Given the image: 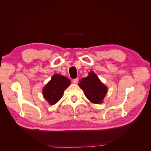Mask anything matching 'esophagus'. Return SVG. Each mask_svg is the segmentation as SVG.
I'll use <instances>...</instances> for the list:
<instances>
[{
  "label": "esophagus",
  "instance_id": "1",
  "mask_svg": "<svg viewBox=\"0 0 151 151\" xmlns=\"http://www.w3.org/2000/svg\"><path fill=\"white\" fill-rule=\"evenodd\" d=\"M72 82H73V84H77L78 82V78H75V79H73V81H72Z\"/></svg>",
  "mask_w": 151,
  "mask_h": 151
}]
</instances>
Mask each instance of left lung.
Returning <instances> with one entry per match:
<instances>
[{
	"instance_id": "1",
	"label": "left lung",
	"mask_w": 151,
	"mask_h": 151,
	"mask_svg": "<svg viewBox=\"0 0 151 151\" xmlns=\"http://www.w3.org/2000/svg\"><path fill=\"white\" fill-rule=\"evenodd\" d=\"M78 86L84 90L86 97L95 104L101 103L108 91L106 86L93 71L89 72L87 77L82 78Z\"/></svg>"
}]
</instances>
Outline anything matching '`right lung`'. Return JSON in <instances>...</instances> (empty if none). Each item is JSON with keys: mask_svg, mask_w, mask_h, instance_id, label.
<instances>
[{"mask_svg": "<svg viewBox=\"0 0 151 151\" xmlns=\"http://www.w3.org/2000/svg\"><path fill=\"white\" fill-rule=\"evenodd\" d=\"M70 83L68 78L55 74L43 89L44 98L50 104H55L62 98L64 90L69 87Z\"/></svg>", "mask_w": 151, "mask_h": 151, "instance_id": "1", "label": "right lung"}]
</instances>
